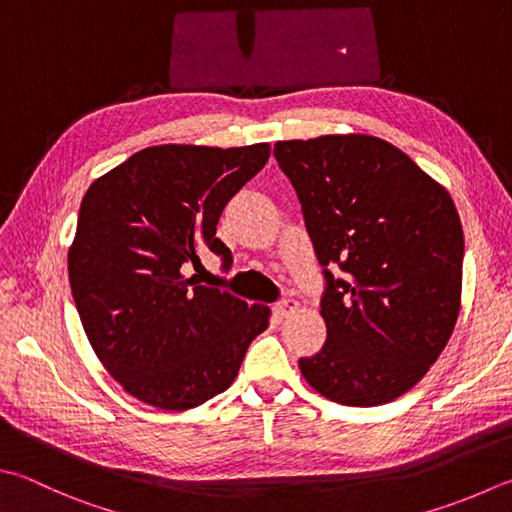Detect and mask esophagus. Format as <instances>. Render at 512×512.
<instances>
[{"label": "esophagus", "mask_w": 512, "mask_h": 512, "mask_svg": "<svg viewBox=\"0 0 512 512\" xmlns=\"http://www.w3.org/2000/svg\"><path fill=\"white\" fill-rule=\"evenodd\" d=\"M298 307H301V303L294 301V298H283V301L276 303L274 310L281 318H287V316H292L298 310Z\"/></svg>", "instance_id": "1"}]
</instances>
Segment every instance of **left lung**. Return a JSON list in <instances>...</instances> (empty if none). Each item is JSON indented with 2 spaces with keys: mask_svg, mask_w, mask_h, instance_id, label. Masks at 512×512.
<instances>
[{
  "mask_svg": "<svg viewBox=\"0 0 512 512\" xmlns=\"http://www.w3.org/2000/svg\"><path fill=\"white\" fill-rule=\"evenodd\" d=\"M274 156L325 281L327 341L298 368L343 406L394 401L437 361L457 321L464 231L455 202L372 136L276 142Z\"/></svg>",
  "mask_w": 512,
  "mask_h": 512,
  "instance_id": "1",
  "label": "left lung"
}]
</instances>
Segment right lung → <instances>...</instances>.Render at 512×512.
<instances>
[{
    "label": "right lung",
    "instance_id": "obj_1",
    "mask_svg": "<svg viewBox=\"0 0 512 512\" xmlns=\"http://www.w3.org/2000/svg\"><path fill=\"white\" fill-rule=\"evenodd\" d=\"M269 144L149 147L86 191L69 281L95 354L131 397L189 410L225 392L269 310L187 276L211 252L229 272L218 218L265 167Z\"/></svg>",
    "mask_w": 512,
    "mask_h": 512
}]
</instances>
